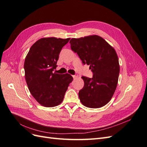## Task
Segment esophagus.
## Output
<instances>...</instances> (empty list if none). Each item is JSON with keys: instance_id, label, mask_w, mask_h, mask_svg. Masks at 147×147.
<instances>
[{"instance_id": "obj_1", "label": "esophagus", "mask_w": 147, "mask_h": 147, "mask_svg": "<svg viewBox=\"0 0 147 147\" xmlns=\"http://www.w3.org/2000/svg\"><path fill=\"white\" fill-rule=\"evenodd\" d=\"M72 77L74 78H76L78 77V75H72Z\"/></svg>"}]
</instances>
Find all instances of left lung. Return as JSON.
<instances>
[{
	"label": "left lung",
	"mask_w": 147,
	"mask_h": 147,
	"mask_svg": "<svg viewBox=\"0 0 147 147\" xmlns=\"http://www.w3.org/2000/svg\"><path fill=\"white\" fill-rule=\"evenodd\" d=\"M71 49L82 63L90 65L92 78L82 77L84 86L78 96L82 104L89 108L105 105L113 97L119 74L118 57L113 47L99 35H92L70 40Z\"/></svg>",
	"instance_id": "obj_1"
}]
</instances>
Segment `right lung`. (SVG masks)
<instances>
[{
  "instance_id": "obj_1",
  "label": "right lung",
  "mask_w": 147,
  "mask_h": 147,
  "mask_svg": "<svg viewBox=\"0 0 147 147\" xmlns=\"http://www.w3.org/2000/svg\"><path fill=\"white\" fill-rule=\"evenodd\" d=\"M70 39L42 38L30 47L25 58V79L29 90L37 102L46 107L59 105L73 80L69 74L53 72L61 49Z\"/></svg>"
}]
</instances>
